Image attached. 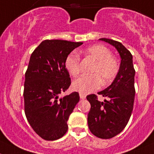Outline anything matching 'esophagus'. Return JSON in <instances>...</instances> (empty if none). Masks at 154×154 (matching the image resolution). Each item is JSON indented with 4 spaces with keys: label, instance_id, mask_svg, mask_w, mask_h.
Here are the masks:
<instances>
[{
    "label": "esophagus",
    "instance_id": "esophagus-1",
    "mask_svg": "<svg viewBox=\"0 0 154 154\" xmlns=\"http://www.w3.org/2000/svg\"><path fill=\"white\" fill-rule=\"evenodd\" d=\"M80 97L81 100H84L86 98V95L84 93H80Z\"/></svg>",
    "mask_w": 154,
    "mask_h": 154
}]
</instances>
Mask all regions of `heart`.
<instances>
[{
    "mask_svg": "<svg viewBox=\"0 0 154 154\" xmlns=\"http://www.w3.org/2000/svg\"><path fill=\"white\" fill-rule=\"evenodd\" d=\"M87 57L95 61L90 70L91 75L83 76L73 84V89L80 93H91L102 85L111 84L119 74L120 64L107 47L97 44L86 48L84 51ZM64 66L67 72L74 77L80 73V57L76 52H70L66 57Z\"/></svg>",
    "mask_w": 154,
    "mask_h": 154,
    "instance_id": "b5f03b06",
    "label": "heart"
}]
</instances>
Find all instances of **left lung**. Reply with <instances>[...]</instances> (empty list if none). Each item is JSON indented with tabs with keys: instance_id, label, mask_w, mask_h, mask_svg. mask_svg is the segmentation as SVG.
Segmentation results:
<instances>
[{
	"instance_id": "1",
	"label": "left lung",
	"mask_w": 154,
	"mask_h": 154,
	"mask_svg": "<svg viewBox=\"0 0 154 154\" xmlns=\"http://www.w3.org/2000/svg\"><path fill=\"white\" fill-rule=\"evenodd\" d=\"M100 40L116 47L122 61L119 74L112 84L98 93L108 100L100 102L96 94L87 97L91 106L87 122L90 131L96 137L109 139L122 131L131 116L135 95V70L131 53L122 43L106 38Z\"/></svg>"
}]
</instances>
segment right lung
Instances as JSON below:
<instances>
[{"label": "right lung", "mask_w": 154, "mask_h": 154, "mask_svg": "<svg viewBox=\"0 0 154 154\" xmlns=\"http://www.w3.org/2000/svg\"><path fill=\"white\" fill-rule=\"evenodd\" d=\"M83 42L45 40L30 56L25 74L24 111L32 128L42 138L54 140L67 132V122L80 100L77 92L59 97L71 84L65 58Z\"/></svg>", "instance_id": "add662e5"}]
</instances>
